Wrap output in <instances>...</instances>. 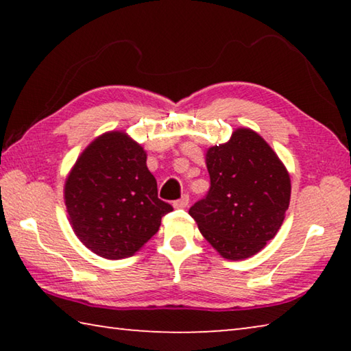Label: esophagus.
I'll use <instances>...</instances> for the list:
<instances>
[{
    "instance_id": "esophagus-1",
    "label": "esophagus",
    "mask_w": 351,
    "mask_h": 351,
    "mask_svg": "<svg viewBox=\"0 0 351 351\" xmlns=\"http://www.w3.org/2000/svg\"><path fill=\"white\" fill-rule=\"evenodd\" d=\"M187 206H189V195H182L180 199L173 201V207H176V209H184V207Z\"/></svg>"
}]
</instances>
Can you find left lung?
<instances>
[{
  "label": "left lung",
  "mask_w": 351,
  "mask_h": 351,
  "mask_svg": "<svg viewBox=\"0 0 351 351\" xmlns=\"http://www.w3.org/2000/svg\"><path fill=\"white\" fill-rule=\"evenodd\" d=\"M210 189L190 207L199 232L228 260L265 247L280 229L291 198V180L260 134L239 128L226 144L206 153Z\"/></svg>",
  "instance_id": "obj_1"
}]
</instances>
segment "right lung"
Segmentation results:
<instances>
[{"instance_id": "add662e5", "label": "right lung", "mask_w": 351, "mask_h": 351, "mask_svg": "<svg viewBox=\"0 0 351 351\" xmlns=\"http://www.w3.org/2000/svg\"><path fill=\"white\" fill-rule=\"evenodd\" d=\"M64 204L74 234L108 260L132 257L173 210L158 198L147 153L123 132L94 139L64 182Z\"/></svg>"}]
</instances>
